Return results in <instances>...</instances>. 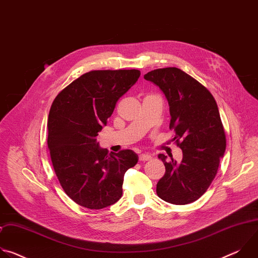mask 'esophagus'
<instances>
[{
	"label": "esophagus",
	"instance_id": "1",
	"mask_svg": "<svg viewBox=\"0 0 258 258\" xmlns=\"http://www.w3.org/2000/svg\"><path fill=\"white\" fill-rule=\"evenodd\" d=\"M151 159H152V157L149 154H141L140 157H139L140 161H149Z\"/></svg>",
	"mask_w": 258,
	"mask_h": 258
}]
</instances>
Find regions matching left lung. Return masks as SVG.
<instances>
[{
	"label": "left lung",
	"mask_w": 258,
	"mask_h": 258,
	"mask_svg": "<svg viewBox=\"0 0 258 258\" xmlns=\"http://www.w3.org/2000/svg\"><path fill=\"white\" fill-rule=\"evenodd\" d=\"M164 93L170 112L172 141L182 151L178 163L159 154L165 173L157 182L162 200L185 205L199 199L214 179L227 139L217 104L198 81L176 67L154 69L144 76Z\"/></svg>",
	"instance_id": "1"
}]
</instances>
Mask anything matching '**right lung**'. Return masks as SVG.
<instances>
[{"instance_id":"1","label":"right lung","mask_w":258,"mask_h":258,"mask_svg":"<svg viewBox=\"0 0 258 258\" xmlns=\"http://www.w3.org/2000/svg\"><path fill=\"white\" fill-rule=\"evenodd\" d=\"M140 76L138 69L92 70L52 103L47 125L52 164L64 192L83 207L97 210L117 202L125 171L138 162L132 150L100 148L97 136Z\"/></svg>"}]
</instances>
